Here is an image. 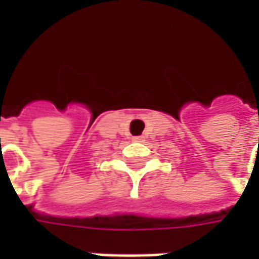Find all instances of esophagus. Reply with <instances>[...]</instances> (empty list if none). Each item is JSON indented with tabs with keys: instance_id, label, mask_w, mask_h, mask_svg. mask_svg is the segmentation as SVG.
I'll use <instances>...</instances> for the list:
<instances>
[{
	"instance_id": "1",
	"label": "esophagus",
	"mask_w": 259,
	"mask_h": 259,
	"mask_svg": "<svg viewBox=\"0 0 259 259\" xmlns=\"http://www.w3.org/2000/svg\"><path fill=\"white\" fill-rule=\"evenodd\" d=\"M143 140V137L141 136H136V137H133V141H141Z\"/></svg>"
}]
</instances>
